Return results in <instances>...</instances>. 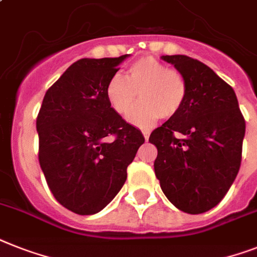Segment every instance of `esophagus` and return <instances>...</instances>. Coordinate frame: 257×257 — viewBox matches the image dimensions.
Here are the masks:
<instances>
[{"label":"esophagus","mask_w":257,"mask_h":257,"mask_svg":"<svg viewBox=\"0 0 257 257\" xmlns=\"http://www.w3.org/2000/svg\"><path fill=\"white\" fill-rule=\"evenodd\" d=\"M143 135H144V137H145V140L148 141V139H149V135H150L149 129H143Z\"/></svg>","instance_id":"1"}]
</instances>
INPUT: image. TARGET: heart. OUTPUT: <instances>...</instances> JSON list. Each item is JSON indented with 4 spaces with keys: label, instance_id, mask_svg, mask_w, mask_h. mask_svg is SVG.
<instances>
[{
    "label": "heart",
    "instance_id": "b5f03b06",
    "mask_svg": "<svg viewBox=\"0 0 257 257\" xmlns=\"http://www.w3.org/2000/svg\"><path fill=\"white\" fill-rule=\"evenodd\" d=\"M110 107L128 116L138 95L143 101L129 114L137 125H148L162 116L170 118L182 109L187 95L186 79L178 70L169 68L156 58L145 56L133 62L126 76L114 74L107 84Z\"/></svg>",
    "mask_w": 257,
    "mask_h": 257
}]
</instances>
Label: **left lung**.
Instances as JSON below:
<instances>
[{
    "label": "left lung",
    "mask_w": 257,
    "mask_h": 257,
    "mask_svg": "<svg viewBox=\"0 0 257 257\" xmlns=\"http://www.w3.org/2000/svg\"><path fill=\"white\" fill-rule=\"evenodd\" d=\"M162 59L185 76L182 109L154 129V172L169 201L202 214L222 201L240 168L245 121L232 87L211 68L186 55Z\"/></svg>",
    "instance_id": "1"
}]
</instances>
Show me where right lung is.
Masks as SVG:
<instances>
[{
	"instance_id": "obj_1",
	"label": "right lung",
	"mask_w": 257,
	"mask_h": 257,
	"mask_svg": "<svg viewBox=\"0 0 257 257\" xmlns=\"http://www.w3.org/2000/svg\"><path fill=\"white\" fill-rule=\"evenodd\" d=\"M128 55L79 59L46 92L38 117V160L63 207L79 215L103 210L120 191L145 141L110 107L107 84Z\"/></svg>"
}]
</instances>
